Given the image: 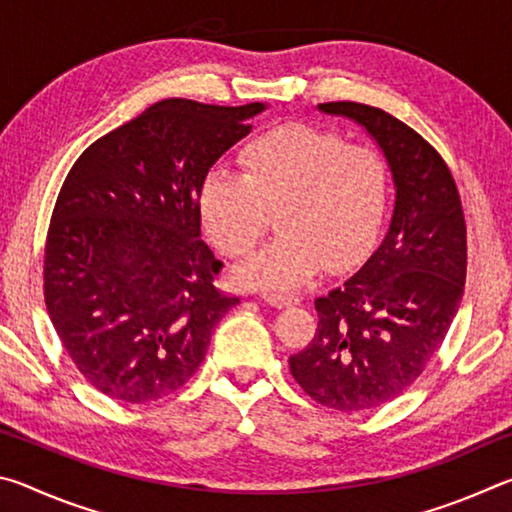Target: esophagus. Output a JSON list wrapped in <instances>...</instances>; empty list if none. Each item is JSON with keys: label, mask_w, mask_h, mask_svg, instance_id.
Wrapping results in <instances>:
<instances>
[{"label": "esophagus", "mask_w": 512, "mask_h": 512, "mask_svg": "<svg viewBox=\"0 0 512 512\" xmlns=\"http://www.w3.org/2000/svg\"><path fill=\"white\" fill-rule=\"evenodd\" d=\"M264 300L268 302V305H273L277 309L293 307V305H298V302H300L298 296H289V293H266Z\"/></svg>", "instance_id": "34e87169"}]
</instances>
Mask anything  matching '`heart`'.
<instances>
[{
    "label": "heart",
    "mask_w": 512,
    "mask_h": 512,
    "mask_svg": "<svg viewBox=\"0 0 512 512\" xmlns=\"http://www.w3.org/2000/svg\"><path fill=\"white\" fill-rule=\"evenodd\" d=\"M241 176L214 169L198 189V214L225 257H246L275 214L277 237L237 268L235 280L264 291L307 284L320 266L341 271L379 237L391 169L368 146L305 124L257 135L239 155Z\"/></svg>",
    "instance_id": "heart-1"
}]
</instances>
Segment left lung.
<instances>
[{"instance_id":"8db88e82","label":"left lung","mask_w":512,"mask_h":512,"mask_svg":"<svg viewBox=\"0 0 512 512\" xmlns=\"http://www.w3.org/2000/svg\"><path fill=\"white\" fill-rule=\"evenodd\" d=\"M318 108L366 126L391 164L397 201L368 262L316 298L318 329L289 368L314 402L366 411L402 395L443 345L465 287V216L443 155L411 126L366 103Z\"/></svg>"}]
</instances>
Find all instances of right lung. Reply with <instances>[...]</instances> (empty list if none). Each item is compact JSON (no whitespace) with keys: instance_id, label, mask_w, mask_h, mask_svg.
Instances as JSON below:
<instances>
[{"instance_id":"obj_1","label":"right lung","mask_w":512,"mask_h":512,"mask_svg":"<svg viewBox=\"0 0 512 512\" xmlns=\"http://www.w3.org/2000/svg\"><path fill=\"white\" fill-rule=\"evenodd\" d=\"M264 103L164 99L81 153L51 212L42 287L88 384L119 402L176 393L239 296L201 239L198 189Z\"/></svg>"}]
</instances>
